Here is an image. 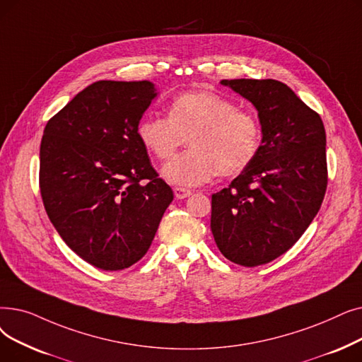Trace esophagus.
<instances>
[{"instance_id": "obj_1", "label": "esophagus", "mask_w": 362, "mask_h": 362, "mask_svg": "<svg viewBox=\"0 0 362 362\" xmlns=\"http://www.w3.org/2000/svg\"><path fill=\"white\" fill-rule=\"evenodd\" d=\"M191 195H192V191L189 189H185V187H175V197L177 199H185Z\"/></svg>"}]
</instances>
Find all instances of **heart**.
Here are the masks:
<instances>
[{
    "instance_id": "1",
    "label": "heart",
    "mask_w": 362,
    "mask_h": 362,
    "mask_svg": "<svg viewBox=\"0 0 362 362\" xmlns=\"http://www.w3.org/2000/svg\"><path fill=\"white\" fill-rule=\"evenodd\" d=\"M144 148L156 160H170L187 139L189 151L165 164L163 177L180 187L210 182L218 173L244 171L260 146L259 119L213 91L179 94L168 106V118L146 115L137 125Z\"/></svg>"
}]
</instances>
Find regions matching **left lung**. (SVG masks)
<instances>
[{
    "mask_svg": "<svg viewBox=\"0 0 362 362\" xmlns=\"http://www.w3.org/2000/svg\"><path fill=\"white\" fill-rule=\"evenodd\" d=\"M253 103L262 144L251 164L211 197V232L228 260L253 268L290 250L327 189L321 117L276 80H222Z\"/></svg>",
    "mask_w": 362,
    "mask_h": 362,
    "instance_id": "left-lung-1",
    "label": "left lung"
}]
</instances>
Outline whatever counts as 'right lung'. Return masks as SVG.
Masks as SVG:
<instances>
[{"instance_id":"obj_1","label":"right lung","mask_w":362,"mask_h":362,"mask_svg":"<svg viewBox=\"0 0 362 362\" xmlns=\"http://www.w3.org/2000/svg\"><path fill=\"white\" fill-rule=\"evenodd\" d=\"M156 94L151 81H96L44 129L47 216L74 253L103 271L130 268L146 255L173 201L137 136Z\"/></svg>"}]
</instances>
